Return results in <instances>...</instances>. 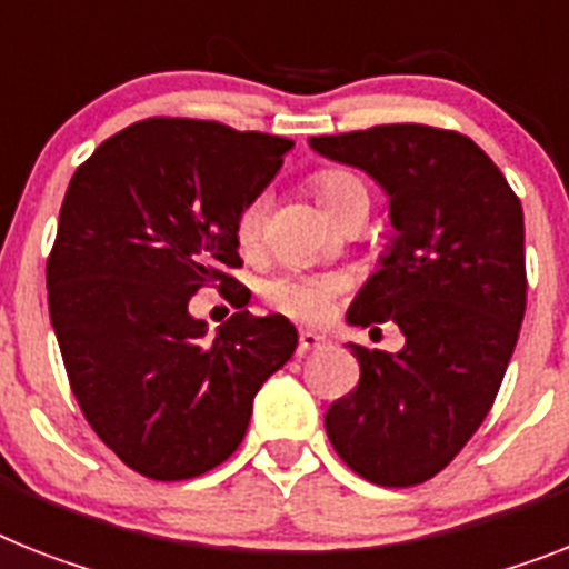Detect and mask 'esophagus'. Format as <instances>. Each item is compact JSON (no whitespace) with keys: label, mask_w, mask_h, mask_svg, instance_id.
<instances>
[{"label":"esophagus","mask_w":569,"mask_h":569,"mask_svg":"<svg viewBox=\"0 0 569 569\" xmlns=\"http://www.w3.org/2000/svg\"><path fill=\"white\" fill-rule=\"evenodd\" d=\"M323 343V338L318 336V332H309V329H303L298 336V356H307V352L318 350Z\"/></svg>","instance_id":"34e87169"}]
</instances>
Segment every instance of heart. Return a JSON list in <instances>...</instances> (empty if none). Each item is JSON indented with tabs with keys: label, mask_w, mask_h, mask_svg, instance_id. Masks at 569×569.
<instances>
[{
	"label": "heart",
	"mask_w": 569,
	"mask_h": 569,
	"mask_svg": "<svg viewBox=\"0 0 569 569\" xmlns=\"http://www.w3.org/2000/svg\"><path fill=\"white\" fill-rule=\"evenodd\" d=\"M309 188H312L315 199H318V204L332 222L343 211H350L352 204L370 208L365 181L347 173V170H338V167L318 170L309 179ZM262 217H266V204H262L260 196L251 199L237 217V242H240L242 251H251L260 242ZM341 292L343 280L336 274H300V271H292V274H280L266 283V298H269L271 307L303 323L327 321Z\"/></svg>",
	"instance_id": "obj_1"
}]
</instances>
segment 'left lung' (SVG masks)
Returning a JSON list of instances; mask_svg holds the SVG:
<instances>
[{"mask_svg":"<svg viewBox=\"0 0 569 569\" xmlns=\"http://www.w3.org/2000/svg\"><path fill=\"white\" fill-rule=\"evenodd\" d=\"M309 144L373 176L399 233L347 321L373 332L393 321L405 347L350 343L361 376L329 405V442L370 483H425L483 425L518 343L527 309L520 199L455 130L381 123Z\"/></svg>","mask_w":569,"mask_h":569,"instance_id":"8db88e82","label":"left lung"}]
</instances>
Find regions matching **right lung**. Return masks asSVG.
Masks as SVG:
<instances>
[{
  "instance_id": "right-lung-1",
  "label": "right lung",
  "mask_w": 569,
  "mask_h": 569,
  "mask_svg": "<svg viewBox=\"0 0 569 569\" xmlns=\"http://www.w3.org/2000/svg\"><path fill=\"white\" fill-rule=\"evenodd\" d=\"M295 141L156 114L74 170L46 262L49 312L86 422L132 471L190 480L246 437L257 390L292 358L298 329L254 318L237 217ZM204 284L241 312L213 342L187 312Z\"/></svg>"
}]
</instances>
